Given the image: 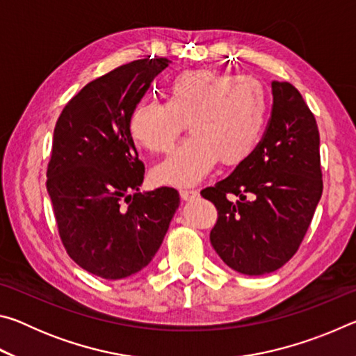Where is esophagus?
I'll use <instances>...</instances> for the list:
<instances>
[{"label":"esophagus","mask_w":356,"mask_h":356,"mask_svg":"<svg viewBox=\"0 0 356 356\" xmlns=\"http://www.w3.org/2000/svg\"><path fill=\"white\" fill-rule=\"evenodd\" d=\"M180 197H182L184 201H190V200H195L197 196V191L196 190H191V188H180Z\"/></svg>","instance_id":"esophagus-1"}]
</instances>
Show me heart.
<instances>
[{"instance_id": "1", "label": "heart", "mask_w": 356, "mask_h": 356, "mask_svg": "<svg viewBox=\"0 0 356 356\" xmlns=\"http://www.w3.org/2000/svg\"><path fill=\"white\" fill-rule=\"evenodd\" d=\"M168 102L143 100L130 114V134L150 154H166L182 130L190 136L154 176L161 184H193L220 161L238 166L254 154L268 119V94L252 76L186 70L166 88Z\"/></svg>"}]
</instances>
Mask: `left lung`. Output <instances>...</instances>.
Segmentation results:
<instances>
[{"mask_svg":"<svg viewBox=\"0 0 356 356\" xmlns=\"http://www.w3.org/2000/svg\"><path fill=\"white\" fill-rule=\"evenodd\" d=\"M272 94V116L254 154L201 190L218 212L210 231L216 254L250 276L272 273L291 261L323 190L314 114L291 83L273 81Z\"/></svg>","mask_w":356,"mask_h":356,"instance_id":"8db88e82","label":"left lung"}]
</instances>
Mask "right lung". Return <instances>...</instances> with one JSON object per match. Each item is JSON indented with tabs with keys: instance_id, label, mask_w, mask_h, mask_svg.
Listing matches in <instances>:
<instances>
[{
	"instance_id": "obj_1",
	"label": "right lung",
	"mask_w": 356,
	"mask_h": 356,
	"mask_svg": "<svg viewBox=\"0 0 356 356\" xmlns=\"http://www.w3.org/2000/svg\"><path fill=\"white\" fill-rule=\"evenodd\" d=\"M171 61L138 59L88 83L59 114L47 166L58 234L70 259L105 280L152 261L179 207L171 186L140 193L144 165L130 114Z\"/></svg>"
}]
</instances>
